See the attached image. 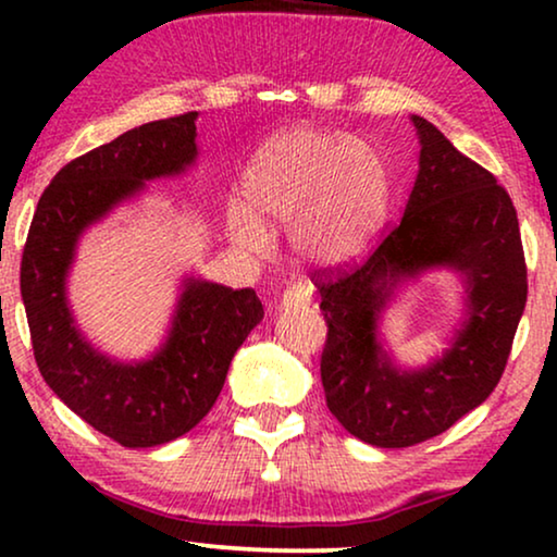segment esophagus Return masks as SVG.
Returning <instances> with one entry per match:
<instances>
[{
  "mask_svg": "<svg viewBox=\"0 0 557 557\" xmlns=\"http://www.w3.org/2000/svg\"><path fill=\"white\" fill-rule=\"evenodd\" d=\"M281 301H284V307H304V304L311 301V288L307 284H292L286 286L284 296H281Z\"/></svg>",
  "mask_w": 557,
  "mask_h": 557,
  "instance_id": "1",
  "label": "esophagus"
}]
</instances>
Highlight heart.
Returning a JSON list of instances; mask_svg holds the SVG:
<instances>
[{
	"instance_id": "heart-1",
	"label": "heart",
	"mask_w": 557,
	"mask_h": 557,
	"mask_svg": "<svg viewBox=\"0 0 557 557\" xmlns=\"http://www.w3.org/2000/svg\"><path fill=\"white\" fill-rule=\"evenodd\" d=\"M387 208L383 159L364 139L324 128H288L256 149L246 197L227 205V233L246 253L271 248V225H288L304 263L349 261Z\"/></svg>"
}]
</instances>
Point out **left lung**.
<instances>
[{
	"label": "left lung",
	"instance_id": "left-lung-1",
	"mask_svg": "<svg viewBox=\"0 0 557 557\" xmlns=\"http://www.w3.org/2000/svg\"><path fill=\"white\" fill-rule=\"evenodd\" d=\"M413 126L421 159L406 212L360 263L314 273L326 322V408L355 438L380 448L421 444L482 406L505 372L528 301L507 189L431 121L413 116ZM441 264L468 281V322L429 369L398 371L376 339L379 311L400 280Z\"/></svg>",
	"mask_w": 557,
	"mask_h": 557
}]
</instances>
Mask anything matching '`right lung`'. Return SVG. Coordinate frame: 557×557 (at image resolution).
<instances>
[{"instance_id": "obj_1", "label": "right lung", "mask_w": 557, "mask_h": 557, "mask_svg": "<svg viewBox=\"0 0 557 557\" xmlns=\"http://www.w3.org/2000/svg\"><path fill=\"white\" fill-rule=\"evenodd\" d=\"M197 111L151 121L67 162L45 189L22 250L20 292L45 383L88 425L126 448H149L195 429L223 391L233 355L263 319L253 288L185 278L170 337L144 362L94 349L65 296L81 233L197 157Z\"/></svg>"}]
</instances>
